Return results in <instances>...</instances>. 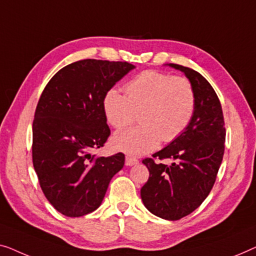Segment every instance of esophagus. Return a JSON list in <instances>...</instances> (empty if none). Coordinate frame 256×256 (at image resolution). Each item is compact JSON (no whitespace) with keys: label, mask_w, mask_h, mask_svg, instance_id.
Instances as JSON below:
<instances>
[{"label":"esophagus","mask_w":256,"mask_h":256,"mask_svg":"<svg viewBox=\"0 0 256 256\" xmlns=\"http://www.w3.org/2000/svg\"><path fill=\"white\" fill-rule=\"evenodd\" d=\"M138 162H139L138 159H136V158H133L131 156H126V158H125V164L126 166H133V164H136Z\"/></svg>","instance_id":"esophagus-1"}]
</instances>
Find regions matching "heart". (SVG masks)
Returning <instances> with one entry per match:
<instances>
[{
    "instance_id": "b5f03b06",
    "label": "heart",
    "mask_w": 256,
    "mask_h": 256,
    "mask_svg": "<svg viewBox=\"0 0 256 256\" xmlns=\"http://www.w3.org/2000/svg\"><path fill=\"white\" fill-rule=\"evenodd\" d=\"M125 92L110 89L103 110L111 126L123 128L136 120L139 125L117 132L114 148L131 156L154 150L160 144L172 142L184 132L196 108V94L186 78L146 70L125 84Z\"/></svg>"
}]
</instances>
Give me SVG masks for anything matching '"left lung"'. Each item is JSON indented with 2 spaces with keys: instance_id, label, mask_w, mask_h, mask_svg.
Here are the masks:
<instances>
[{
  "instance_id": "1",
  "label": "left lung",
  "mask_w": 256,
  "mask_h": 256,
  "mask_svg": "<svg viewBox=\"0 0 256 256\" xmlns=\"http://www.w3.org/2000/svg\"><path fill=\"white\" fill-rule=\"evenodd\" d=\"M184 73L196 94L195 114L174 142L142 164L150 178L140 190L147 210L167 220H178L195 211L210 194L225 150V122L217 94L198 72L169 64ZM170 158L173 164H161ZM158 162L156 163L155 160Z\"/></svg>"
}]
</instances>
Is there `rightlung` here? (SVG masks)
<instances>
[{
  "instance_id": "add662e5",
  "label": "right lung",
  "mask_w": 256,
  "mask_h": 256,
  "mask_svg": "<svg viewBox=\"0 0 256 256\" xmlns=\"http://www.w3.org/2000/svg\"><path fill=\"white\" fill-rule=\"evenodd\" d=\"M133 68L126 61H75L42 92L32 124V162L45 197L64 216L95 211L110 180L123 168V153L104 158L92 150L110 136L104 96Z\"/></svg>"
}]
</instances>
